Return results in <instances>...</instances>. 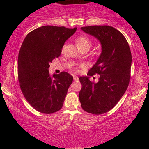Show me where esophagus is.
Returning a JSON list of instances; mask_svg holds the SVG:
<instances>
[{
	"mask_svg": "<svg viewBox=\"0 0 149 149\" xmlns=\"http://www.w3.org/2000/svg\"><path fill=\"white\" fill-rule=\"evenodd\" d=\"M73 79H74L75 81H78V78L77 76L73 77Z\"/></svg>",
	"mask_w": 149,
	"mask_h": 149,
	"instance_id": "obj_1",
	"label": "esophagus"
}]
</instances>
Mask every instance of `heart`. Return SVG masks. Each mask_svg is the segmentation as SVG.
<instances>
[{"mask_svg": "<svg viewBox=\"0 0 149 149\" xmlns=\"http://www.w3.org/2000/svg\"><path fill=\"white\" fill-rule=\"evenodd\" d=\"M76 42L80 50L89 49L92 45V40L86 36H81L78 37L76 39Z\"/></svg>", "mask_w": 149, "mask_h": 149, "instance_id": "obj_1", "label": "heart"}]
</instances>
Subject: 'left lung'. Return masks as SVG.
Masks as SVG:
<instances>
[{"mask_svg":"<svg viewBox=\"0 0 149 149\" xmlns=\"http://www.w3.org/2000/svg\"><path fill=\"white\" fill-rule=\"evenodd\" d=\"M81 29L102 44L100 57L88 73L89 76L100 74L99 81L94 83L87 76L79 78L81 107L86 112L100 115L115 107L127 90L131 77V51L124 36L113 27L92 26Z\"/></svg>","mask_w":149,"mask_h":149,"instance_id":"8db88e82","label":"left lung"}]
</instances>
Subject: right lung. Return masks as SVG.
I'll list each match as a JSON object with an SVG mask.
<instances>
[{"label":"right lung","mask_w":149,"mask_h":149,"mask_svg":"<svg viewBox=\"0 0 149 149\" xmlns=\"http://www.w3.org/2000/svg\"><path fill=\"white\" fill-rule=\"evenodd\" d=\"M77 28L43 26L27 34L18 56V80L23 95L38 111L51 114L62 108L73 76L62 71L51 76L49 63L60 56Z\"/></svg>","instance_id":"obj_1"}]
</instances>
